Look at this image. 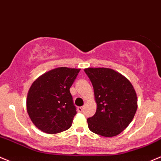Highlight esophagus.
Instances as JSON below:
<instances>
[{
    "instance_id": "obj_1",
    "label": "esophagus",
    "mask_w": 161,
    "mask_h": 161,
    "mask_svg": "<svg viewBox=\"0 0 161 161\" xmlns=\"http://www.w3.org/2000/svg\"><path fill=\"white\" fill-rule=\"evenodd\" d=\"M83 110H84L83 106H79V107H77V112H78V113H82Z\"/></svg>"
}]
</instances>
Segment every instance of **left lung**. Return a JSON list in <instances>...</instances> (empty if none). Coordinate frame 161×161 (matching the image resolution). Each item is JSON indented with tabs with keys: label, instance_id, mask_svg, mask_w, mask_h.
Masks as SVG:
<instances>
[{
	"label": "left lung",
	"instance_id": "obj_1",
	"mask_svg": "<svg viewBox=\"0 0 161 161\" xmlns=\"http://www.w3.org/2000/svg\"><path fill=\"white\" fill-rule=\"evenodd\" d=\"M94 90L96 113L87 119L93 133L113 137L127 128L134 118L138 100L132 84L121 74L110 68L84 69Z\"/></svg>",
	"mask_w": 161,
	"mask_h": 161
}]
</instances>
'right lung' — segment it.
I'll return each mask as SVG.
<instances>
[{
  "instance_id": "obj_1",
  "label": "right lung",
  "mask_w": 161,
  "mask_h": 161,
  "mask_svg": "<svg viewBox=\"0 0 161 161\" xmlns=\"http://www.w3.org/2000/svg\"><path fill=\"white\" fill-rule=\"evenodd\" d=\"M80 69L58 68L32 83L26 100L27 113L36 127L55 134L68 129L77 114L70 88Z\"/></svg>"
}]
</instances>
